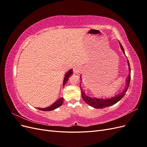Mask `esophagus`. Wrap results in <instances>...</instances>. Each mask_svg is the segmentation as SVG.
<instances>
[{
    "label": "esophagus",
    "instance_id": "1",
    "mask_svg": "<svg viewBox=\"0 0 147 147\" xmlns=\"http://www.w3.org/2000/svg\"><path fill=\"white\" fill-rule=\"evenodd\" d=\"M78 72H79V70H78V69L77 68H74V73L78 74Z\"/></svg>",
    "mask_w": 147,
    "mask_h": 147
}]
</instances>
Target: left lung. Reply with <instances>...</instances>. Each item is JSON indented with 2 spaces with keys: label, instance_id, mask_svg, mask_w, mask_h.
Masks as SVG:
<instances>
[{
  "label": "left lung",
  "instance_id": "8db88e82",
  "mask_svg": "<svg viewBox=\"0 0 147 147\" xmlns=\"http://www.w3.org/2000/svg\"><path fill=\"white\" fill-rule=\"evenodd\" d=\"M119 45H120V47H121V48L123 53L124 54H125L124 48H123V46L121 45V44L119 43ZM127 64H128L129 66H130L128 60H127ZM129 74L128 78L126 80V88L121 93H119V94L115 96V97H111L110 99H104L95 98V97H94V98H91V97H88L85 94H84V91H83V90L81 88L82 93V98L84 100V101L86 103L88 104V105H90L91 107H92L96 108V109H103V108L107 107H109V106L115 104H116L117 102H118L119 100H121L123 98V97L124 96V94H125L126 92H127L129 86L130 81H131V68H130V67H129Z\"/></svg>",
  "mask_w": 147,
  "mask_h": 147
}]
</instances>
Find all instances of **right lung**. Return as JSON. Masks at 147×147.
Instances as JSON below:
<instances>
[{
	"mask_svg": "<svg viewBox=\"0 0 147 147\" xmlns=\"http://www.w3.org/2000/svg\"><path fill=\"white\" fill-rule=\"evenodd\" d=\"M72 70H69L68 72H67V74H65L64 79V82H63V86L65 85V83L67 82V81L69 77H70V75L72 74ZM63 101H64L63 97H61V98L58 100L56 101V102H55V103L52 104L51 106L48 107H47V108H45V109L38 108V109L42 110V111H51V110H55V109H57V107H60L62 104H63Z\"/></svg>",
	"mask_w": 147,
	"mask_h": 147,
	"instance_id": "add662e5",
	"label": "right lung"
}]
</instances>
